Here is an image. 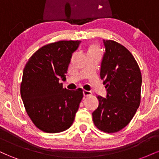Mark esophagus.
Here are the masks:
<instances>
[{
  "mask_svg": "<svg viewBox=\"0 0 159 159\" xmlns=\"http://www.w3.org/2000/svg\"><path fill=\"white\" fill-rule=\"evenodd\" d=\"M83 94H84V96H91V95H92V93H91L90 91L84 90Z\"/></svg>",
  "mask_w": 159,
  "mask_h": 159,
  "instance_id": "1",
  "label": "esophagus"
}]
</instances>
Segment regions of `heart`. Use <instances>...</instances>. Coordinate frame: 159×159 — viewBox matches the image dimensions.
Segmentation results:
<instances>
[{
    "instance_id": "heart-1",
    "label": "heart",
    "mask_w": 159,
    "mask_h": 159,
    "mask_svg": "<svg viewBox=\"0 0 159 159\" xmlns=\"http://www.w3.org/2000/svg\"><path fill=\"white\" fill-rule=\"evenodd\" d=\"M89 52H98V47L96 45H92L89 48Z\"/></svg>"
}]
</instances>
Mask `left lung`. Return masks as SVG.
Wrapping results in <instances>:
<instances>
[{
  "label": "left lung",
  "instance_id": "1",
  "mask_svg": "<svg viewBox=\"0 0 159 159\" xmlns=\"http://www.w3.org/2000/svg\"><path fill=\"white\" fill-rule=\"evenodd\" d=\"M105 53L100 77L107 89L106 98L97 96L99 102L93 112V120L99 130L114 133L130 123L140 102L142 77L139 66L123 45L104 40Z\"/></svg>",
  "mask_w": 159,
  "mask_h": 159
}]
</instances>
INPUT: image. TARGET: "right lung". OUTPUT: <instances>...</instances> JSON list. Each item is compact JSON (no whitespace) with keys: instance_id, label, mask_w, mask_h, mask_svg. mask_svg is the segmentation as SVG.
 Returning a JSON list of instances; mask_svg holds the SVG:
<instances>
[{"instance_id":"1","label":"right lung","mask_w":159,"mask_h":159,"mask_svg":"<svg viewBox=\"0 0 159 159\" xmlns=\"http://www.w3.org/2000/svg\"><path fill=\"white\" fill-rule=\"evenodd\" d=\"M81 41H59L40 48L23 71L21 96L33 123L48 133L61 132L74 122L83 90L63 88L72 54Z\"/></svg>"}]
</instances>
